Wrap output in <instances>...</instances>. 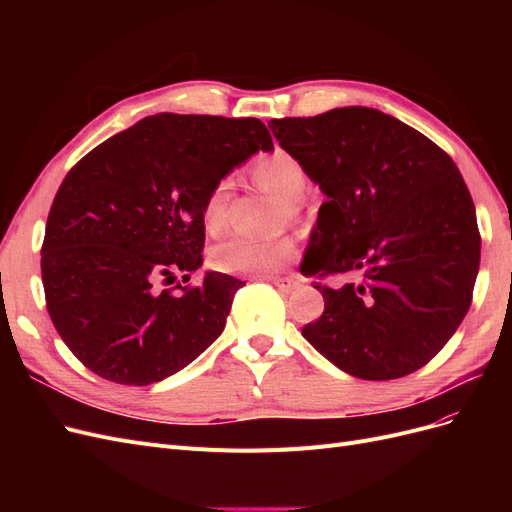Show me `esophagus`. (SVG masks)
I'll list each match as a JSON object with an SVG mask.
<instances>
[{
	"instance_id": "esophagus-1",
	"label": "esophagus",
	"mask_w": 512,
	"mask_h": 512,
	"mask_svg": "<svg viewBox=\"0 0 512 512\" xmlns=\"http://www.w3.org/2000/svg\"><path fill=\"white\" fill-rule=\"evenodd\" d=\"M267 280H269L273 286L280 288L282 292H290V290H294V288L299 286L297 277H267Z\"/></svg>"
}]
</instances>
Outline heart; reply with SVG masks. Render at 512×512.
<instances>
[{"label":"heart","mask_w":512,"mask_h":512,"mask_svg":"<svg viewBox=\"0 0 512 512\" xmlns=\"http://www.w3.org/2000/svg\"><path fill=\"white\" fill-rule=\"evenodd\" d=\"M252 179L256 188L269 196L282 200L284 209L277 211V220L284 222L288 215H297L301 198L307 190V170L284 151L271 153L260 158L252 168ZM232 198V179L222 177L211 185L205 196L200 220L211 235H218L228 222V205ZM294 254V243L288 237L273 239H247V237H226L211 245L209 265L220 273L232 275H267L280 269Z\"/></svg>","instance_id":"obj_1"}]
</instances>
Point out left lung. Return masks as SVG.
<instances>
[{"mask_svg": "<svg viewBox=\"0 0 512 512\" xmlns=\"http://www.w3.org/2000/svg\"><path fill=\"white\" fill-rule=\"evenodd\" d=\"M269 128L327 194L301 273L324 312L303 327L322 356L361 380L427 365L466 318L480 265L468 185L446 151L376 108L271 119Z\"/></svg>", "mask_w": 512, "mask_h": 512, "instance_id": "obj_1", "label": "left lung"}]
</instances>
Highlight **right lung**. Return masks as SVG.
Masks as SVG:
<instances>
[{"instance_id":"obj_1","label":"right lung","mask_w":512,"mask_h":512,"mask_svg":"<svg viewBox=\"0 0 512 512\" xmlns=\"http://www.w3.org/2000/svg\"><path fill=\"white\" fill-rule=\"evenodd\" d=\"M258 149H273L260 119L160 113L72 166L46 220L40 269L55 329L87 369L147 386L222 335L245 282L211 271L198 286H160L203 265L205 196Z\"/></svg>"}]
</instances>
